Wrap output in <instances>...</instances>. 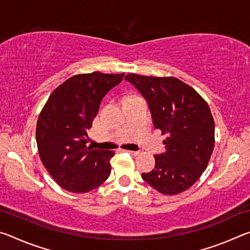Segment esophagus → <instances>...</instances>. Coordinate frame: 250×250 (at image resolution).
Here are the masks:
<instances>
[{
  "label": "esophagus",
  "mask_w": 250,
  "mask_h": 250,
  "mask_svg": "<svg viewBox=\"0 0 250 250\" xmlns=\"http://www.w3.org/2000/svg\"><path fill=\"white\" fill-rule=\"evenodd\" d=\"M126 152H129L130 154H132V155H138V154H140V152L139 151H126Z\"/></svg>",
  "instance_id": "34e87169"
}]
</instances>
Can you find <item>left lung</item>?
<instances>
[{
  "label": "left lung",
  "mask_w": 250,
  "mask_h": 250,
  "mask_svg": "<svg viewBox=\"0 0 250 250\" xmlns=\"http://www.w3.org/2000/svg\"><path fill=\"white\" fill-rule=\"evenodd\" d=\"M146 100L156 129L167 134L166 152L142 179L166 195L191 188L200 179L214 150L215 124L206 101L174 77L129 74L125 78Z\"/></svg>",
  "instance_id": "obj_1"
}]
</instances>
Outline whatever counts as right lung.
I'll list each match as a JSON object with an SVG mask.
<instances>
[{"label": "right lung", "instance_id": "obj_1", "mask_svg": "<svg viewBox=\"0 0 250 250\" xmlns=\"http://www.w3.org/2000/svg\"><path fill=\"white\" fill-rule=\"evenodd\" d=\"M124 77L98 71L75 75L53 91L42 110L36 126L41 160L67 191L90 192L110 175L115 152L88 146L87 132L101 100Z\"/></svg>", "mask_w": 250, "mask_h": 250}]
</instances>
